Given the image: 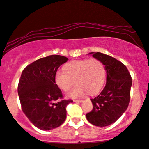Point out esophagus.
<instances>
[{
	"mask_svg": "<svg viewBox=\"0 0 149 149\" xmlns=\"http://www.w3.org/2000/svg\"><path fill=\"white\" fill-rule=\"evenodd\" d=\"M73 101H74L75 102H83L82 100H74Z\"/></svg>",
	"mask_w": 149,
	"mask_h": 149,
	"instance_id": "obj_1",
	"label": "esophagus"
}]
</instances>
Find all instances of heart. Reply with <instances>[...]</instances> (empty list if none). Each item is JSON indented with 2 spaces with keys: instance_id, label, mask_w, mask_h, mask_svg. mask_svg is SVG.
Listing matches in <instances>:
<instances>
[{
  "instance_id": "heart-1",
  "label": "heart",
  "mask_w": 149,
  "mask_h": 149,
  "mask_svg": "<svg viewBox=\"0 0 149 149\" xmlns=\"http://www.w3.org/2000/svg\"><path fill=\"white\" fill-rule=\"evenodd\" d=\"M105 75L104 66L100 60L86 58L70 62L66 65L65 70H58L55 82L60 89L68 92L76 81L78 85L68 93V97H82L87 93L94 95L103 86Z\"/></svg>"
}]
</instances>
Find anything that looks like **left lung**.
Returning <instances> with one entry per match:
<instances>
[{"label": "left lung", "instance_id": "obj_1", "mask_svg": "<svg viewBox=\"0 0 149 149\" xmlns=\"http://www.w3.org/2000/svg\"><path fill=\"white\" fill-rule=\"evenodd\" d=\"M90 54L104 66L107 82L99 95L91 99L93 107L86 118L93 125L106 127L115 122L128 107L132 77L125 65L113 57L100 52Z\"/></svg>", "mask_w": 149, "mask_h": 149}]
</instances>
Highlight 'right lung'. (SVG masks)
<instances>
[{
	"mask_svg": "<svg viewBox=\"0 0 149 149\" xmlns=\"http://www.w3.org/2000/svg\"><path fill=\"white\" fill-rule=\"evenodd\" d=\"M68 61L60 55L36 60L22 71L17 93L22 110L36 127L51 130L66 118V106L72 100H62L61 91L55 82L58 67Z\"/></svg>",
	"mask_w": 149,
	"mask_h": 149,
	"instance_id": "add662e5",
	"label": "right lung"
}]
</instances>
